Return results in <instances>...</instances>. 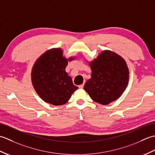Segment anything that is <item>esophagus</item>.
Masks as SVG:
<instances>
[{"label":"esophagus","mask_w":155,"mask_h":155,"mask_svg":"<svg viewBox=\"0 0 155 155\" xmlns=\"http://www.w3.org/2000/svg\"><path fill=\"white\" fill-rule=\"evenodd\" d=\"M83 87H84V83H83V84H81V85H79V86H78V87H79L80 88H83Z\"/></svg>","instance_id":"1"}]
</instances>
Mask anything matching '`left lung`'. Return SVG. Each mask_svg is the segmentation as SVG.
<instances>
[{
  "label": "left lung",
  "mask_w": 155,
  "mask_h": 155,
  "mask_svg": "<svg viewBox=\"0 0 155 155\" xmlns=\"http://www.w3.org/2000/svg\"><path fill=\"white\" fill-rule=\"evenodd\" d=\"M91 77L84 89L94 101L107 105L119 98L129 79V71L124 59L116 52L102 51L93 61L88 62Z\"/></svg>",
  "instance_id": "left-lung-1"
}]
</instances>
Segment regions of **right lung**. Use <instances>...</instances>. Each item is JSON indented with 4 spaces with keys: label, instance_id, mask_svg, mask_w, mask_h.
<instances>
[{
    "label": "right lung",
    "instance_id": "right-lung-1",
    "mask_svg": "<svg viewBox=\"0 0 155 155\" xmlns=\"http://www.w3.org/2000/svg\"><path fill=\"white\" fill-rule=\"evenodd\" d=\"M61 48L45 51L35 61L31 71V81L35 91L45 103L61 106L67 103L78 87L65 71L68 61Z\"/></svg>",
    "mask_w": 155,
    "mask_h": 155
}]
</instances>
